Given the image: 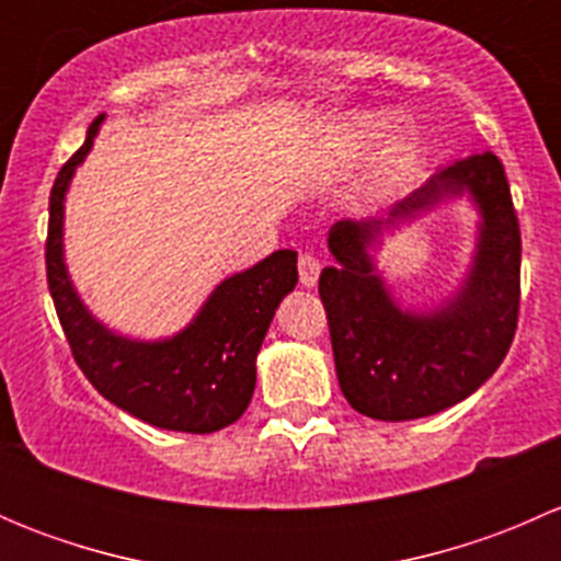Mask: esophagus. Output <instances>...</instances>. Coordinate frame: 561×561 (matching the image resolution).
<instances>
[{
  "mask_svg": "<svg viewBox=\"0 0 561 561\" xmlns=\"http://www.w3.org/2000/svg\"><path fill=\"white\" fill-rule=\"evenodd\" d=\"M298 276H301V287H314L320 279V260L314 254L304 252L298 257Z\"/></svg>",
  "mask_w": 561,
  "mask_h": 561,
  "instance_id": "obj_1",
  "label": "esophagus"
}]
</instances>
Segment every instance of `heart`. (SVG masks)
Instances as JSON below:
<instances>
[{
    "label": "heart",
    "instance_id": "heart-1",
    "mask_svg": "<svg viewBox=\"0 0 561 561\" xmlns=\"http://www.w3.org/2000/svg\"><path fill=\"white\" fill-rule=\"evenodd\" d=\"M377 134L381 138L377 139L369 173L360 184L364 197L380 195L390 181L410 165L417 151V140H421L415 122L401 116L390 118L386 111H350L328 133V140L339 154H358L360 149L369 146V140H375Z\"/></svg>",
    "mask_w": 561,
    "mask_h": 561
}]
</instances>
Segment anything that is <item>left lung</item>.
<instances>
[{
  "instance_id": "left-lung-1",
  "label": "left lung",
  "mask_w": 561,
  "mask_h": 561,
  "mask_svg": "<svg viewBox=\"0 0 561 561\" xmlns=\"http://www.w3.org/2000/svg\"><path fill=\"white\" fill-rule=\"evenodd\" d=\"M461 196L479 214L468 268L443 302L404 308L376 265V247ZM328 249L336 263L322 268L320 298L339 388L360 415L390 423L437 415L505 360L522 296V233L505 168L491 151L439 165L386 217L342 219L328 230Z\"/></svg>"
}]
</instances>
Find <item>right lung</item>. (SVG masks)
Segmentation results:
<instances>
[{
	"mask_svg": "<svg viewBox=\"0 0 561 561\" xmlns=\"http://www.w3.org/2000/svg\"><path fill=\"white\" fill-rule=\"evenodd\" d=\"M103 122L100 113L50 190L45 265L56 314L81 371L111 404L168 432H219L252 401L257 353L282 298L296 287L298 254L279 249L222 279L173 336L135 339L105 325L76 290L65 260L67 190Z\"/></svg>",
	"mask_w": 561,
	"mask_h": 561,
	"instance_id": "add662e5",
	"label": "right lung"
}]
</instances>
